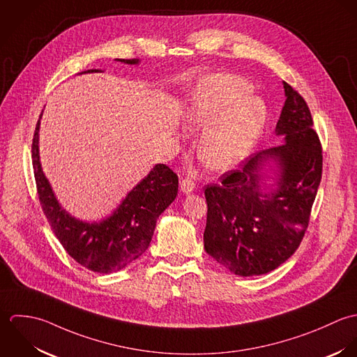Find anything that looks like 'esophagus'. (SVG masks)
I'll return each instance as SVG.
<instances>
[{
    "label": "esophagus",
    "instance_id": "34e87169",
    "mask_svg": "<svg viewBox=\"0 0 357 357\" xmlns=\"http://www.w3.org/2000/svg\"><path fill=\"white\" fill-rule=\"evenodd\" d=\"M195 188H196V183H195V181L190 176H183L181 179V190L183 193L189 195V193H192L195 190Z\"/></svg>",
    "mask_w": 357,
    "mask_h": 357
}]
</instances>
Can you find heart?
I'll return each mask as SVG.
<instances>
[{
	"mask_svg": "<svg viewBox=\"0 0 357 357\" xmlns=\"http://www.w3.org/2000/svg\"><path fill=\"white\" fill-rule=\"evenodd\" d=\"M251 84L236 74H214L203 79L185 119L189 127L204 130L199 155L211 168L223 169L238 162L258 141L266 109L250 95Z\"/></svg>",
	"mask_w": 357,
	"mask_h": 357,
	"instance_id": "b5f03b06",
	"label": "heart"
}]
</instances>
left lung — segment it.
Returning a JSON list of instances; mask_svg holds the SVG:
<instances>
[{"label":"left lung","mask_w":357,"mask_h":357,"mask_svg":"<svg viewBox=\"0 0 357 357\" xmlns=\"http://www.w3.org/2000/svg\"><path fill=\"white\" fill-rule=\"evenodd\" d=\"M284 107L276 126L285 142L266 149L206 186L204 248L238 276L275 271L298 250L321 181L323 151L305 99L284 81ZM272 156L281 165L278 190L259 193V167Z\"/></svg>","instance_id":"1"}]
</instances>
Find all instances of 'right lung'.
I'll return each mask as SVG.
<instances>
[{
  "mask_svg": "<svg viewBox=\"0 0 357 357\" xmlns=\"http://www.w3.org/2000/svg\"><path fill=\"white\" fill-rule=\"evenodd\" d=\"M119 61L138 63V59ZM92 72L98 70L85 73ZM38 128L40 120L31 143L33 169L41 208L55 236L75 262L92 272L112 273L124 269L149 248L157 218L178 195V175L165 164H157L110 218L100 223H84L61 208L43 174Z\"/></svg>",
  "mask_w": 357,
  "mask_h": 357,
  "instance_id": "obj_1",
  "label": "right lung"
}]
</instances>
